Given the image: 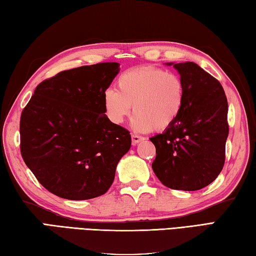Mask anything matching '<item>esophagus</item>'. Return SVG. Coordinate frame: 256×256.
Returning a JSON list of instances; mask_svg holds the SVG:
<instances>
[{
    "label": "esophagus",
    "instance_id": "esophagus-1",
    "mask_svg": "<svg viewBox=\"0 0 256 256\" xmlns=\"http://www.w3.org/2000/svg\"><path fill=\"white\" fill-rule=\"evenodd\" d=\"M132 144H139L142 140H144V137L142 136H138V134H132Z\"/></svg>",
    "mask_w": 256,
    "mask_h": 256
}]
</instances>
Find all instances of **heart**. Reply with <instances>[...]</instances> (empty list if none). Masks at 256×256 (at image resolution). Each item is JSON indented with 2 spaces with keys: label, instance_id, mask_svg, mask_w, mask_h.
Wrapping results in <instances>:
<instances>
[{
  "label": "heart",
  "instance_id": "heart-1",
  "mask_svg": "<svg viewBox=\"0 0 256 256\" xmlns=\"http://www.w3.org/2000/svg\"><path fill=\"white\" fill-rule=\"evenodd\" d=\"M117 90L107 89L104 107L114 124H122L132 112V127L139 132H164L180 117L185 101L180 76L155 66H140L124 71Z\"/></svg>",
  "mask_w": 256,
  "mask_h": 256
}]
</instances>
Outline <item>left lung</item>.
Returning <instances> with one entry per match:
<instances>
[{
    "label": "left lung",
    "instance_id": "obj_1",
    "mask_svg": "<svg viewBox=\"0 0 256 256\" xmlns=\"http://www.w3.org/2000/svg\"><path fill=\"white\" fill-rule=\"evenodd\" d=\"M174 66L184 82V108L176 122L150 138L152 170L166 187L198 190L223 170L228 136V99L220 81L194 62Z\"/></svg>",
    "mask_w": 256,
    "mask_h": 256
}]
</instances>
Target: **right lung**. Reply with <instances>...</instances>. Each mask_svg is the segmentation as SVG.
I'll list each match as a JSON object with an SVG mask.
<instances>
[{
  "label": "right lung",
  "instance_id": "add662e5",
  "mask_svg": "<svg viewBox=\"0 0 256 256\" xmlns=\"http://www.w3.org/2000/svg\"><path fill=\"white\" fill-rule=\"evenodd\" d=\"M117 62L61 71L42 81L21 114V155L38 182L61 198L104 195L130 146L124 127L109 120L104 94Z\"/></svg>",
  "mask_w": 256,
  "mask_h": 256
}]
</instances>
